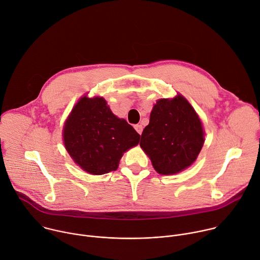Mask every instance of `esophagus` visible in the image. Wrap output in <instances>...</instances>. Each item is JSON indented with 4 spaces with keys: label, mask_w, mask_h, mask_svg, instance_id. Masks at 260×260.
I'll list each match as a JSON object with an SVG mask.
<instances>
[{
    "label": "esophagus",
    "mask_w": 260,
    "mask_h": 260,
    "mask_svg": "<svg viewBox=\"0 0 260 260\" xmlns=\"http://www.w3.org/2000/svg\"><path fill=\"white\" fill-rule=\"evenodd\" d=\"M135 129L137 131V133L138 134H142V132H143V126L141 125V124H137V125H135Z\"/></svg>",
    "instance_id": "esophagus-1"
}]
</instances>
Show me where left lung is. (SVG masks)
Masks as SVG:
<instances>
[{"mask_svg": "<svg viewBox=\"0 0 260 260\" xmlns=\"http://www.w3.org/2000/svg\"><path fill=\"white\" fill-rule=\"evenodd\" d=\"M202 122L182 95L161 99L154 105L140 146L161 175L177 174L191 166L204 145Z\"/></svg>", "mask_w": 260, "mask_h": 260, "instance_id": "1", "label": "left lung"}]
</instances>
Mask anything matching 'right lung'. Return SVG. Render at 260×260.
<instances>
[{
  "label": "right lung",
  "instance_id": "right-lung-1",
  "mask_svg": "<svg viewBox=\"0 0 260 260\" xmlns=\"http://www.w3.org/2000/svg\"><path fill=\"white\" fill-rule=\"evenodd\" d=\"M139 141L140 135L111 112L103 98L83 96L73 108L63 128L67 151L92 175L117 170L123 152Z\"/></svg>",
  "mask_w": 260,
  "mask_h": 260
}]
</instances>
